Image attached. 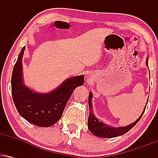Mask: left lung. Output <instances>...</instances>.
Segmentation results:
<instances>
[{"mask_svg": "<svg viewBox=\"0 0 158 158\" xmlns=\"http://www.w3.org/2000/svg\"><path fill=\"white\" fill-rule=\"evenodd\" d=\"M148 58H147L146 60V64L147 65L148 68ZM149 77H150V72H149ZM92 97H93V94L91 92L89 93V97H88V106H89V116H88V129L90 130V131L94 135L97 136L99 137H104V138H112V137H119V136L123 135L124 134H126L128 132L129 130H131L134 126L139 122V120L142 117L143 113H144L145 109H146V106H145L144 110H143L142 114H140V116L138 117V119H137L135 120V122L133 123H131L130 125L126 126H121V127H113L108 126V124H106L105 123H103L102 121L99 120V119H97V117L94 116V114L93 112V108H92ZM146 102V105L148 103Z\"/></svg>", "mask_w": 158, "mask_h": 158, "instance_id": "1", "label": "left lung"}]
</instances>
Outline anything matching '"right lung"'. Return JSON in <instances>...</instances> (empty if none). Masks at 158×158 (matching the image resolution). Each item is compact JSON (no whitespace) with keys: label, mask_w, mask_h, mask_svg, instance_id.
Instances as JSON below:
<instances>
[{"label":"right lung","mask_w":158,"mask_h":158,"mask_svg":"<svg viewBox=\"0 0 158 158\" xmlns=\"http://www.w3.org/2000/svg\"><path fill=\"white\" fill-rule=\"evenodd\" d=\"M24 50L23 47L12 70L11 85L14 104L20 115L29 123L39 127H50L60 119L73 90L84 84V75L68 78L48 93H38L23 83Z\"/></svg>","instance_id":"right-lung-1"}]
</instances>
